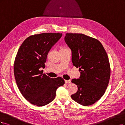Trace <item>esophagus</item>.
Returning a JSON list of instances; mask_svg holds the SVG:
<instances>
[{"mask_svg":"<svg viewBox=\"0 0 125 125\" xmlns=\"http://www.w3.org/2000/svg\"><path fill=\"white\" fill-rule=\"evenodd\" d=\"M65 83H71V81L70 80H65Z\"/></svg>","mask_w":125,"mask_h":125,"instance_id":"esophagus-1","label":"esophagus"}]
</instances>
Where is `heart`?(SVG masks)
<instances>
[{
  "mask_svg": "<svg viewBox=\"0 0 125 125\" xmlns=\"http://www.w3.org/2000/svg\"><path fill=\"white\" fill-rule=\"evenodd\" d=\"M66 49H67V48H66L65 47H63L61 48V50H66Z\"/></svg>",
  "mask_w": 125,
  "mask_h": 125,
  "instance_id": "obj_1",
  "label": "heart"
}]
</instances>
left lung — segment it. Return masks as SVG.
Listing matches in <instances>:
<instances>
[{
	"label": "left lung",
	"instance_id": "obj_1",
	"mask_svg": "<svg viewBox=\"0 0 125 125\" xmlns=\"http://www.w3.org/2000/svg\"><path fill=\"white\" fill-rule=\"evenodd\" d=\"M64 40L72 51L73 65L80 72L79 78L72 80L78 90L71 98L82 105H92L103 95L109 83L107 54L98 40L83 34L67 33Z\"/></svg>",
	"mask_w": 125,
	"mask_h": 125
}]
</instances>
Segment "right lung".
I'll return each mask as SVG.
<instances>
[{
    "instance_id": "1",
    "label": "right lung",
    "mask_w": 125,
    "mask_h": 125,
    "mask_svg": "<svg viewBox=\"0 0 125 125\" xmlns=\"http://www.w3.org/2000/svg\"><path fill=\"white\" fill-rule=\"evenodd\" d=\"M62 33L31 35L20 46L14 63V74L19 89L31 104L42 106L53 101L56 90L65 83L61 77L51 78L40 68L45 67L47 56Z\"/></svg>"
}]
</instances>
